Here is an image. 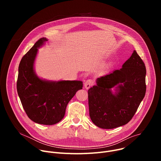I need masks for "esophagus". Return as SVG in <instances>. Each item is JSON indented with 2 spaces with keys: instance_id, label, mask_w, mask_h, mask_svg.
<instances>
[{
  "instance_id": "34e87169",
  "label": "esophagus",
  "mask_w": 161,
  "mask_h": 161,
  "mask_svg": "<svg viewBox=\"0 0 161 161\" xmlns=\"http://www.w3.org/2000/svg\"><path fill=\"white\" fill-rule=\"evenodd\" d=\"M94 84V81L92 80H87L85 83H84V86H85V88L86 89H88L90 88V87L91 86H92Z\"/></svg>"
}]
</instances>
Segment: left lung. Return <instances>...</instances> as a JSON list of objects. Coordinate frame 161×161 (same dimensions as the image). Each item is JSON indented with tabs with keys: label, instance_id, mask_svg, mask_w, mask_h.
Here are the masks:
<instances>
[{
	"label": "left lung",
	"instance_id": "obj_1",
	"mask_svg": "<svg viewBox=\"0 0 161 161\" xmlns=\"http://www.w3.org/2000/svg\"><path fill=\"white\" fill-rule=\"evenodd\" d=\"M145 65L134 50L119 70L98 78L96 85L88 90L89 114L102 129L127 124L133 117L146 92ZM115 87L113 94L111 88Z\"/></svg>",
	"mask_w": 161,
	"mask_h": 161
}]
</instances>
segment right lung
I'll return each instance as SVG.
<instances>
[{
  "label": "right lung",
  "mask_w": 161,
  "mask_h": 161,
  "mask_svg": "<svg viewBox=\"0 0 161 161\" xmlns=\"http://www.w3.org/2000/svg\"><path fill=\"white\" fill-rule=\"evenodd\" d=\"M48 39H39L22 57L16 88L21 104L29 118L42 125H53L64 117L68 103L82 89L81 81H48L39 78L34 65L38 48Z\"/></svg>",
  "instance_id": "obj_1"
}]
</instances>
